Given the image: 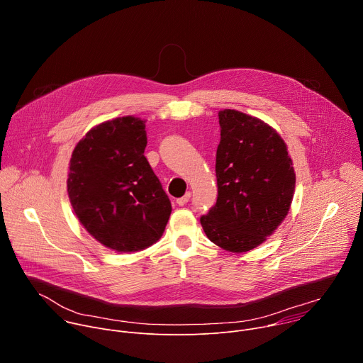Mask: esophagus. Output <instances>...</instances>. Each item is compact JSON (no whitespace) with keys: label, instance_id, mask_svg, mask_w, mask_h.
I'll list each match as a JSON object with an SVG mask.
<instances>
[{"label":"esophagus","instance_id":"1","mask_svg":"<svg viewBox=\"0 0 363 363\" xmlns=\"http://www.w3.org/2000/svg\"><path fill=\"white\" fill-rule=\"evenodd\" d=\"M189 198H191V192H186L184 196H181V198H178V199H177V203H178V205H181V206H184V205H186V203H188Z\"/></svg>","mask_w":363,"mask_h":363}]
</instances>
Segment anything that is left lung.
<instances>
[{
    "label": "left lung",
    "instance_id": "8db88e82",
    "mask_svg": "<svg viewBox=\"0 0 363 363\" xmlns=\"http://www.w3.org/2000/svg\"><path fill=\"white\" fill-rule=\"evenodd\" d=\"M216 175L218 196L199 218L214 244L245 252L260 245L286 218L296 174L287 146L263 121L224 109Z\"/></svg>",
    "mask_w": 363,
    "mask_h": 363
}]
</instances>
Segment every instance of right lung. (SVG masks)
<instances>
[{"label": "right lung", "instance_id": "right-lung-1", "mask_svg": "<svg viewBox=\"0 0 363 363\" xmlns=\"http://www.w3.org/2000/svg\"><path fill=\"white\" fill-rule=\"evenodd\" d=\"M146 143L145 121L116 118L90 129L70 160L67 192L79 221L119 252L157 242L172 211L143 155Z\"/></svg>", "mask_w": 363, "mask_h": 363}]
</instances>
